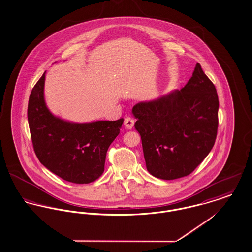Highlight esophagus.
<instances>
[{
  "mask_svg": "<svg viewBox=\"0 0 252 252\" xmlns=\"http://www.w3.org/2000/svg\"><path fill=\"white\" fill-rule=\"evenodd\" d=\"M134 120L133 118H126L124 119V126L126 129L131 130L134 127Z\"/></svg>",
  "mask_w": 252,
  "mask_h": 252,
  "instance_id": "obj_1",
  "label": "esophagus"
}]
</instances>
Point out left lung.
Wrapping results in <instances>:
<instances>
[{"mask_svg": "<svg viewBox=\"0 0 252 252\" xmlns=\"http://www.w3.org/2000/svg\"><path fill=\"white\" fill-rule=\"evenodd\" d=\"M218 110L216 88L199 63L182 90L135 104L134 128L148 172L166 181L191 174L214 146Z\"/></svg>", "mask_w": 252, "mask_h": 252, "instance_id": "1", "label": "left lung"}]
</instances>
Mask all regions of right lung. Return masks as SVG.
Wrapping results in <instances>:
<instances>
[{"label": "right lung", "mask_w": 252, "mask_h": 252, "mask_svg": "<svg viewBox=\"0 0 252 252\" xmlns=\"http://www.w3.org/2000/svg\"><path fill=\"white\" fill-rule=\"evenodd\" d=\"M45 79L46 72L34 86L28 106L35 154L64 181L90 184L104 172L107 150L119 134L123 118L78 123L56 117L45 101Z\"/></svg>", "instance_id": "obj_1"}]
</instances>
